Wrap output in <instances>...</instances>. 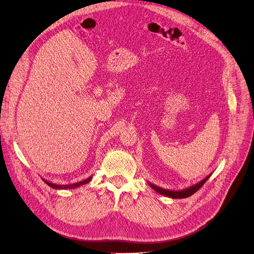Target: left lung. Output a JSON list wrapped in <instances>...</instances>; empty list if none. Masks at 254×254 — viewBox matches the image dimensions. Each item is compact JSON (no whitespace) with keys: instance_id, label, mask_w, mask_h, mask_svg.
<instances>
[{"instance_id":"8db88e82","label":"left lung","mask_w":254,"mask_h":254,"mask_svg":"<svg viewBox=\"0 0 254 254\" xmlns=\"http://www.w3.org/2000/svg\"><path fill=\"white\" fill-rule=\"evenodd\" d=\"M210 177V175L206 176L203 180L199 181L198 184L194 185V186H190L185 190H166V189H162L158 186H155L153 184H151V182H148V185L153 189L154 190H156L158 194L160 195H164L166 197L169 198H174V199H181V198H188L190 196H191L192 194H195V192L205 184V181Z\"/></svg>"}]
</instances>
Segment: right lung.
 <instances>
[{
  "instance_id": "1",
  "label": "right lung",
  "mask_w": 254,
  "mask_h": 254,
  "mask_svg": "<svg viewBox=\"0 0 254 254\" xmlns=\"http://www.w3.org/2000/svg\"><path fill=\"white\" fill-rule=\"evenodd\" d=\"M92 177L93 176H90V177L86 178L85 180L79 181V182H76V184H72V185H55V184H52V182H50L48 180H45V179H43V180L46 182V184L49 187H51L52 189H55V190H66V189H77V188H79L81 186L86 185V184H88L90 180H92Z\"/></svg>"
}]
</instances>
